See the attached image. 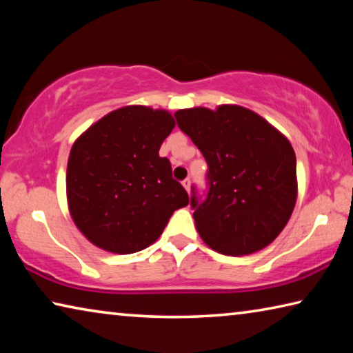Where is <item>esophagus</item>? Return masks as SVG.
Wrapping results in <instances>:
<instances>
[{"instance_id":"1","label":"esophagus","mask_w":353,"mask_h":353,"mask_svg":"<svg viewBox=\"0 0 353 353\" xmlns=\"http://www.w3.org/2000/svg\"><path fill=\"white\" fill-rule=\"evenodd\" d=\"M182 185H183V188L190 193V188H191V181H190V179H185V181L182 182Z\"/></svg>"}]
</instances>
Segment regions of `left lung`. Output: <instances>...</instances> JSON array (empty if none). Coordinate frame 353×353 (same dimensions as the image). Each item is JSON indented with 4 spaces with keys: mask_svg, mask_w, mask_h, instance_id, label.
<instances>
[{
    "mask_svg": "<svg viewBox=\"0 0 353 353\" xmlns=\"http://www.w3.org/2000/svg\"><path fill=\"white\" fill-rule=\"evenodd\" d=\"M208 165V193L191 207L196 229L219 254L249 255L276 240L297 199L296 154L259 113L236 104L176 112Z\"/></svg>",
    "mask_w": 353,
    "mask_h": 353,
    "instance_id": "1",
    "label": "left lung"
}]
</instances>
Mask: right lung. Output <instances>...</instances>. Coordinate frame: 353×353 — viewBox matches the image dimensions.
<instances>
[{"instance_id": "1", "label": "right lung", "mask_w": 353, "mask_h": 353, "mask_svg": "<svg viewBox=\"0 0 353 353\" xmlns=\"http://www.w3.org/2000/svg\"><path fill=\"white\" fill-rule=\"evenodd\" d=\"M168 110L126 105L92 124L73 143L67 202L81 234L112 254H134L162 235L171 214L188 205L159 149L174 129Z\"/></svg>"}]
</instances>
